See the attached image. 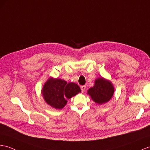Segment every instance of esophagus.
<instances>
[{
	"label": "esophagus",
	"instance_id": "obj_1",
	"mask_svg": "<svg viewBox=\"0 0 150 150\" xmlns=\"http://www.w3.org/2000/svg\"><path fill=\"white\" fill-rule=\"evenodd\" d=\"M85 89H86V86L85 85H83V86H81V92H84L85 91Z\"/></svg>",
	"mask_w": 150,
	"mask_h": 150
}]
</instances>
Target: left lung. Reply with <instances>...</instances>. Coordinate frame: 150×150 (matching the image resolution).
I'll list each match as a JSON object with an SVG mask.
<instances>
[{
  "mask_svg": "<svg viewBox=\"0 0 150 150\" xmlns=\"http://www.w3.org/2000/svg\"><path fill=\"white\" fill-rule=\"evenodd\" d=\"M114 92V86L111 81L99 78L96 79L94 86L88 89L87 93L95 103L101 105L111 99Z\"/></svg>",
  "mask_w": 150,
  "mask_h": 150,
  "instance_id": "8db88e82",
  "label": "left lung"
}]
</instances>
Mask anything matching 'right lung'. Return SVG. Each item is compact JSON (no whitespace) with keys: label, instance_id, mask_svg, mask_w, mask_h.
I'll return each mask as SVG.
<instances>
[{"label":"right lung","instance_id":"obj_1","mask_svg":"<svg viewBox=\"0 0 150 150\" xmlns=\"http://www.w3.org/2000/svg\"><path fill=\"white\" fill-rule=\"evenodd\" d=\"M81 92L79 86L74 83H67L63 79L50 78L45 83L42 94L46 103L57 109L66 105V98H71Z\"/></svg>","mask_w":150,"mask_h":150}]
</instances>
